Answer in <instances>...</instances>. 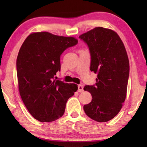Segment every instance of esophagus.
Listing matches in <instances>:
<instances>
[{
	"instance_id": "1",
	"label": "esophagus",
	"mask_w": 147,
	"mask_h": 147,
	"mask_svg": "<svg viewBox=\"0 0 147 147\" xmlns=\"http://www.w3.org/2000/svg\"><path fill=\"white\" fill-rule=\"evenodd\" d=\"M78 91L79 92H83V86L82 85H78Z\"/></svg>"
}]
</instances>
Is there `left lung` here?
Returning <instances> with one entry per match:
<instances>
[{"mask_svg":"<svg viewBox=\"0 0 147 147\" xmlns=\"http://www.w3.org/2000/svg\"><path fill=\"white\" fill-rule=\"evenodd\" d=\"M79 38L89 47L90 71L97 73L95 85L84 87L92 96L91 102L84 105V111L93 120L105 123L116 116L126 99L128 57L123 41L112 30L96 27Z\"/></svg>","mask_w":147,"mask_h":147,"instance_id":"left-lung-1","label":"left lung"}]
</instances>
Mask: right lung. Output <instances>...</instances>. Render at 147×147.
Wrapping results in <instances>:
<instances>
[{
  "label": "right lung",
  "mask_w": 147,
  "mask_h": 147,
  "mask_svg": "<svg viewBox=\"0 0 147 147\" xmlns=\"http://www.w3.org/2000/svg\"><path fill=\"white\" fill-rule=\"evenodd\" d=\"M73 36L34 32L27 36L19 51L17 76L22 100L32 116L52 122L63 115L66 102L78 85L54 80L61 69V55L78 43Z\"/></svg>",
  "instance_id": "right-lung-1"
}]
</instances>
